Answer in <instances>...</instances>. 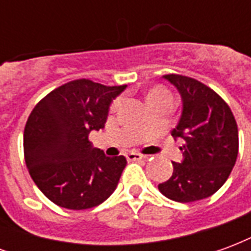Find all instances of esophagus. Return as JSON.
I'll return each mask as SVG.
<instances>
[{"mask_svg": "<svg viewBox=\"0 0 251 251\" xmlns=\"http://www.w3.org/2000/svg\"><path fill=\"white\" fill-rule=\"evenodd\" d=\"M126 158H127L129 161H137V160H144V158H147V156H144V154H140V153L136 152H130L126 154Z\"/></svg>", "mask_w": 251, "mask_h": 251, "instance_id": "esophagus-1", "label": "esophagus"}]
</instances>
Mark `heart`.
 I'll return each mask as SVG.
<instances>
[{"label":"heart","instance_id":"obj_1","mask_svg":"<svg viewBox=\"0 0 251 251\" xmlns=\"http://www.w3.org/2000/svg\"><path fill=\"white\" fill-rule=\"evenodd\" d=\"M164 99H172V95L169 93L167 88L164 87H156L149 91L148 94V102L151 104L156 103V102H160V100H164ZM120 103V98L113 100V103L110 106V110H115L117 106Z\"/></svg>","mask_w":251,"mask_h":251}]
</instances>
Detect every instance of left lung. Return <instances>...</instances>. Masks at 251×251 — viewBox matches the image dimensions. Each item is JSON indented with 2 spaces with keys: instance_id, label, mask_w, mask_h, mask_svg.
Instances as JSON below:
<instances>
[{
  "instance_id": "1",
  "label": "left lung",
  "mask_w": 251,
  "mask_h": 251,
  "mask_svg": "<svg viewBox=\"0 0 251 251\" xmlns=\"http://www.w3.org/2000/svg\"><path fill=\"white\" fill-rule=\"evenodd\" d=\"M164 77L183 99V113L172 136L185 144L180 148L184 160L172 163L174 174L158 189L180 203L205 199L226 183L237 161V122L228 104L204 83L177 74Z\"/></svg>"
}]
</instances>
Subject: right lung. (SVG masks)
<instances>
[{"instance_id": "1", "label": "right lung", "mask_w": 251, "mask_h": 251, "mask_svg": "<svg viewBox=\"0 0 251 251\" xmlns=\"http://www.w3.org/2000/svg\"><path fill=\"white\" fill-rule=\"evenodd\" d=\"M126 88L76 79L46 95L28 117L24 156L30 177L55 204L87 210L114 192L126 167L91 147L90 131L102 129L111 100Z\"/></svg>"}]
</instances>
